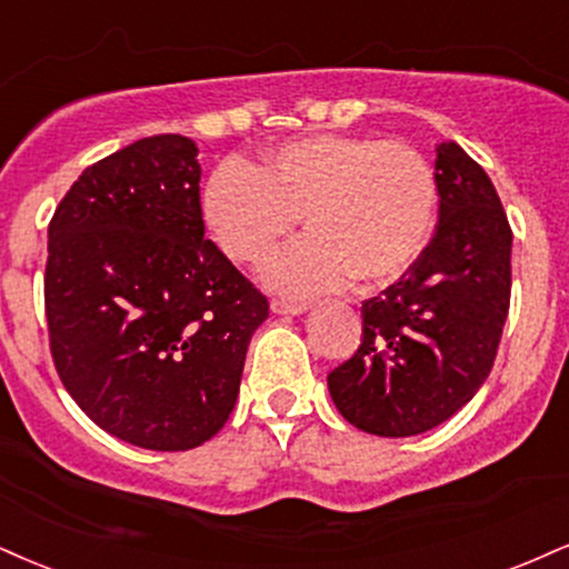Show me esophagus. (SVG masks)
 <instances>
[{"instance_id":"1","label":"esophagus","mask_w":569,"mask_h":569,"mask_svg":"<svg viewBox=\"0 0 569 569\" xmlns=\"http://www.w3.org/2000/svg\"><path fill=\"white\" fill-rule=\"evenodd\" d=\"M270 310L276 315H302L307 310V305L302 302H283V299H272Z\"/></svg>"}]
</instances>
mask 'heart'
I'll list each match as a JSON object with an SVG mask.
<instances>
[{
  "instance_id": "1",
  "label": "heart",
  "mask_w": 569,
  "mask_h": 569,
  "mask_svg": "<svg viewBox=\"0 0 569 569\" xmlns=\"http://www.w3.org/2000/svg\"><path fill=\"white\" fill-rule=\"evenodd\" d=\"M440 188L419 150L350 134H312L267 150L259 167L228 159L203 184V222L232 262L254 264L305 217L307 236L267 259L262 278L289 297L355 278L381 286L427 249Z\"/></svg>"
}]
</instances>
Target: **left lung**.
I'll return each mask as SVG.
<instances>
[{"mask_svg":"<svg viewBox=\"0 0 569 569\" xmlns=\"http://www.w3.org/2000/svg\"><path fill=\"white\" fill-rule=\"evenodd\" d=\"M435 177V238L362 302V345L328 373L333 406L368 435L413 437L458 413L488 379L509 315L511 228L490 177L450 140Z\"/></svg>","mask_w":569,"mask_h":569,"instance_id":"left-lung-1","label":"left lung"}]
</instances>
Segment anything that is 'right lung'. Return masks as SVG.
I'll return each mask as SVG.
<instances>
[{
  "instance_id": "obj_1",
  "label": "right lung",
  "mask_w": 569,
  "mask_h": 569,
  "mask_svg": "<svg viewBox=\"0 0 569 569\" xmlns=\"http://www.w3.org/2000/svg\"><path fill=\"white\" fill-rule=\"evenodd\" d=\"M198 146L142 137L87 167L47 230L54 368L129 445L190 450L236 408L267 299L203 238Z\"/></svg>"
}]
</instances>
